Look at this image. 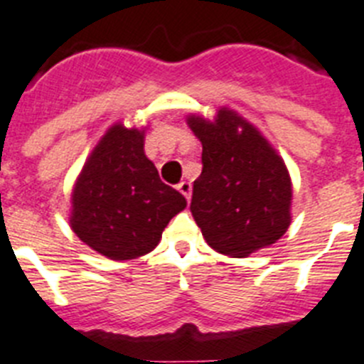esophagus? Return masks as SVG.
I'll use <instances>...</instances> for the list:
<instances>
[{
  "label": "esophagus",
  "instance_id": "1",
  "mask_svg": "<svg viewBox=\"0 0 364 364\" xmlns=\"http://www.w3.org/2000/svg\"><path fill=\"white\" fill-rule=\"evenodd\" d=\"M178 191L185 196L186 200H191V194H192V185L188 181H181L178 185Z\"/></svg>",
  "mask_w": 364,
  "mask_h": 364
}]
</instances>
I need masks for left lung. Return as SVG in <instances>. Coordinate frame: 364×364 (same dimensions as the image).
Returning a JSON list of instances; mask_svg holds the SVG:
<instances>
[{
    "label": "left lung",
    "instance_id": "1",
    "mask_svg": "<svg viewBox=\"0 0 364 364\" xmlns=\"http://www.w3.org/2000/svg\"><path fill=\"white\" fill-rule=\"evenodd\" d=\"M186 124L203 144L191 210L205 242L245 258L282 238L291 225V178L260 129L225 106L214 121L191 113Z\"/></svg>",
    "mask_w": 364,
    "mask_h": 364
}]
</instances>
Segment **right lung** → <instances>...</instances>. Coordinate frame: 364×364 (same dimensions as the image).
I'll return each mask as SVG.
<instances>
[{
  "instance_id": "1",
  "label": "right lung",
  "mask_w": 364,
  "mask_h": 364,
  "mask_svg": "<svg viewBox=\"0 0 364 364\" xmlns=\"http://www.w3.org/2000/svg\"><path fill=\"white\" fill-rule=\"evenodd\" d=\"M146 128H107L71 192L73 232L109 260H134L157 247L164 227L186 207L144 154Z\"/></svg>"
}]
</instances>
